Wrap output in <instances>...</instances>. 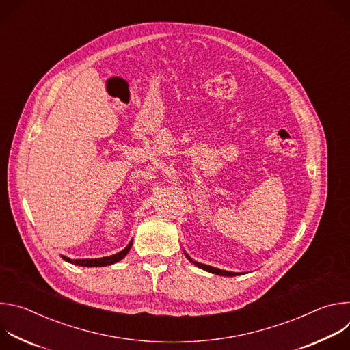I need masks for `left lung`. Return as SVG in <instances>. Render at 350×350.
I'll use <instances>...</instances> for the list:
<instances>
[{
    "mask_svg": "<svg viewBox=\"0 0 350 350\" xmlns=\"http://www.w3.org/2000/svg\"><path fill=\"white\" fill-rule=\"evenodd\" d=\"M185 254V252H184ZM187 259L189 262H192L195 266H198L199 269H202L205 271H209V273H213V274H217V275H226V277H232V275H239V273H232V271H226V270H220V269H216V267H212V266H208V265H202V263H198V262H193L187 254H185Z\"/></svg>",
    "mask_w": 350,
    "mask_h": 350,
    "instance_id": "left-lung-1",
    "label": "left lung"
}]
</instances>
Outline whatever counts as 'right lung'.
Instances as JSON below:
<instances>
[{
	"instance_id": "obj_1",
	"label": "right lung",
	"mask_w": 350,
	"mask_h": 350,
	"mask_svg": "<svg viewBox=\"0 0 350 350\" xmlns=\"http://www.w3.org/2000/svg\"><path fill=\"white\" fill-rule=\"evenodd\" d=\"M131 243H133V241L123 249V251H120L119 254L112 255V256H107V258H99V259H69V258L62 256V259H65L66 262H69L72 265H77V266H83V267H104V266H109V265H113V263H118L119 260H122L129 254L130 247H131Z\"/></svg>"
}]
</instances>
